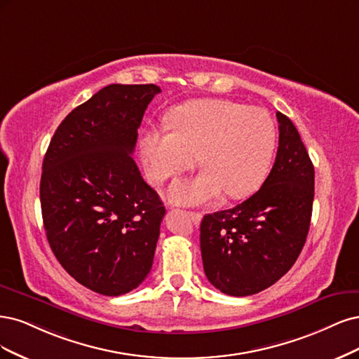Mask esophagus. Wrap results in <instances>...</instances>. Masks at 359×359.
I'll use <instances>...</instances> for the list:
<instances>
[{"label": "esophagus", "instance_id": "1", "mask_svg": "<svg viewBox=\"0 0 359 359\" xmlns=\"http://www.w3.org/2000/svg\"><path fill=\"white\" fill-rule=\"evenodd\" d=\"M187 215L189 216V219H191V221H192L194 224H200L201 217H203V215L198 213V212H187Z\"/></svg>", "mask_w": 359, "mask_h": 359}]
</instances>
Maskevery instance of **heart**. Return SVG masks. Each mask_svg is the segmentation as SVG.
Returning <instances> with one entry per match:
<instances>
[{
    "mask_svg": "<svg viewBox=\"0 0 359 359\" xmlns=\"http://www.w3.org/2000/svg\"><path fill=\"white\" fill-rule=\"evenodd\" d=\"M168 126L142 134L147 177L163 183L192 168L196 155L204 167L196 177L171 184V201L201 204L224 191L229 198H245L267 177L276 128L264 110L229 100H196L172 110Z\"/></svg>",
    "mask_w": 359,
    "mask_h": 359,
    "instance_id": "heart-1",
    "label": "heart"
}]
</instances>
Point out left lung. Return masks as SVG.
<instances>
[{
  "instance_id": "8db88e82",
  "label": "left lung",
  "mask_w": 359,
  "mask_h": 359,
  "mask_svg": "<svg viewBox=\"0 0 359 359\" xmlns=\"http://www.w3.org/2000/svg\"><path fill=\"white\" fill-rule=\"evenodd\" d=\"M276 116L279 147L259 191L201 221L204 273L226 295H253L276 283L295 264L307 238L315 168L291 119L280 111Z\"/></svg>"
}]
</instances>
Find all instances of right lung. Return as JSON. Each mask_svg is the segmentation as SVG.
Listing matches in <instances>:
<instances>
[{
  "label": "right lung",
  "mask_w": 359,
  "mask_h": 359,
  "mask_svg": "<svg viewBox=\"0 0 359 359\" xmlns=\"http://www.w3.org/2000/svg\"><path fill=\"white\" fill-rule=\"evenodd\" d=\"M156 85H109L57 126L43 159L46 237L64 270L118 297L152 269L165 207L133 159Z\"/></svg>",
  "instance_id": "obj_1"
}]
</instances>
